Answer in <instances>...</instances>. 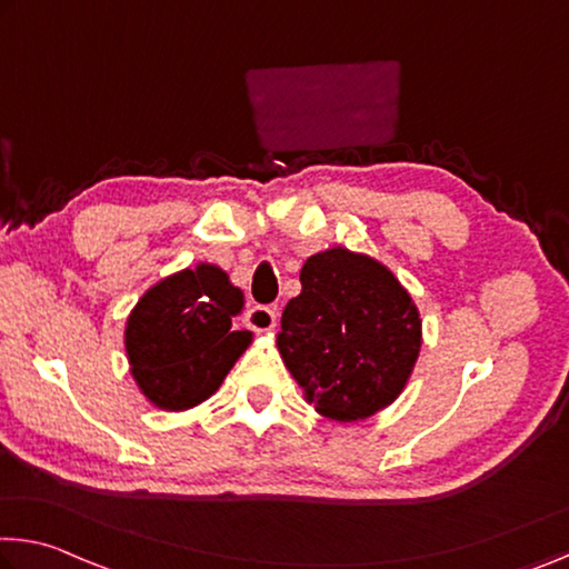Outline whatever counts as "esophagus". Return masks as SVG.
I'll return each instance as SVG.
<instances>
[{
    "instance_id": "esophagus-1",
    "label": "esophagus",
    "mask_w": 569,
    "mask_h": 569,
    "mask_svg": "<svg viewBox=\"0 0 569 569\" xmlns=\"http://www.w3.org/2000/svg\"><path fill=\"white\" fill-rule=\"evenodd\" d=\"M276 319V311L270 306H252L246 313V323L252 331H273Z\"/></svg>"
}]
</instances>
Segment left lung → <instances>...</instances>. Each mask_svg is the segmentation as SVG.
<instances>
[{
	"mask_svg": "<svg viewBox=\"0 0 569 569\" xmlns=\"http://www.w3.org/2000/svg\"><path fill=\"white\" fill-rule=\"evenodd\" d=\"M278 351L306 402L331 420L372 418L400 398L422 345V321L380 260L333 246L301 268Z\"/></svg>",
	"mask_w": 569,
	"mask_h": 569,
	"instance_id": "8db88e82",
	"label": "left lung"
}]
</instances>
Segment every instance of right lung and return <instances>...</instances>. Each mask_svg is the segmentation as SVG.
<instances>
[{
  "label": "right lung",
  "instance_id": "obj_1",
  "mask_svg": "<svg viewBox=\"0 0 569 569\" xmlns=\"http://www.w3.org/2000/svg\"><path fill=\"white\" fill-rule=\"evenodd\" d=\"M246 303L220 266L197 263L161 278L126 319L123 345L139 390L161 410H189L218 392L250 347L232 327Z\"/></svg>",
  "mask_w": 569,
  "mask_h": 569
}]
</instances>
